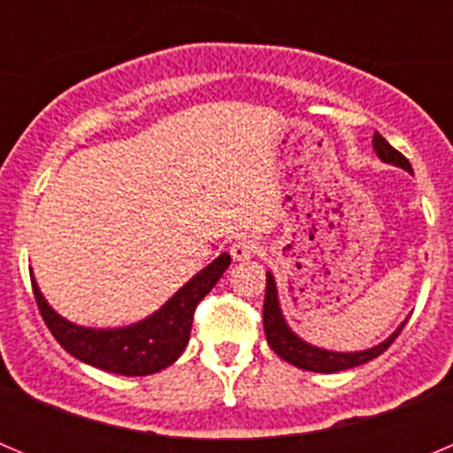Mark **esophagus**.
I'll return each instance as SVG.
<instances>
[{"mask_svg":"<svg viewBox=\"0 0 453 453\" xmlns=\"http://www.w3.org/2000/svg\"><path fill=\"white\" fill-rule=\"evenodd\" d=\"M258 250L261 245L254 235H238L231 245V256H234V261H250L251 256L258 254Z\"/></svg>","mask_w":453,"mask_h":453,"instance_id":"esophagus-1","label":"esophagus"}]
</instances>
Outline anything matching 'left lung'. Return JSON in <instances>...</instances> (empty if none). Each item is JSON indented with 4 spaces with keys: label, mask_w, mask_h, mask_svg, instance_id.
Here are the masks:
<instances>
[{
    "label": "left lung",
    "mask_w": 453,
    "mask_h": 453,
    "mask_svg": "<svg viewBox=\"0 0 453 453\" xmlns=\"http://www.w3.org/2000/svg\"><path fill=\"white\" fill-rule=\"evenodd\" d=\"M372 145H374L376 156L381 158L383 163H392V165L402 167L406 172H413L411 163H408L406 156L402 151H397L395 147L383 138L381 134H374L372 138ZM406 324V322H403ZM403 324L399 326L395 334L388 340H383L381 345L372 347L365 351H354V354H342V351H326L319 349V347L308 345L303 342L299 335H295L290 331V326L286 324L281 313V306H279V295H276V283L274 276L267 272V286H265V303H263V326H265V338L270 342V347L274 349L276 356H281L283 361H288L290 365L299 367V370L308 372H324V374H331V372H342L351 370L356 365H363V363L372 361L376 356H381L388 347L395 342L399 334H402Z\"/></svg>",
    "instance_id": "left-lung-1"
}]
</instances>
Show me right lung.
<instances>
[{
  "mask_svg": "<svg viewBox=\"0 0 453 453\" xmlns=\"http://www.w3.org/2000/svg\"><path fill=\"white\" fill-rule=\"evenodd\" d=\"M229 265V254L218 256L154 315L122 329H88L67 322L45 302L34 276L31 286L47 329L67 354L113 374L147 376L170 367L183 354L190 340L195 308L213 290Z\"/></svg>",
  "mask_w": 453,
  "mask_h": 453,
  "instance_id": "add662e5",
  "label": "right lung"
}]
</instances>
